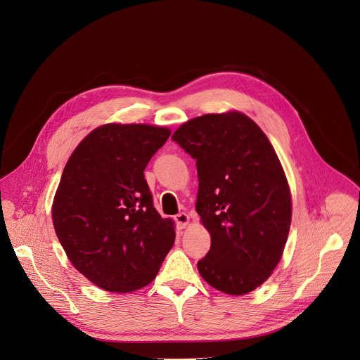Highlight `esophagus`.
<instances>
[{
	"mask_svg": "<svg viewBox=\"0 0 360 360\" xmlns=\"http://www.w3.org/2000/svg\"><path fill=\"white\" fill-rule=\"evenodd\" d=\"M175 221L181 229H184L189 223V215L186 212H179L175 215Z\"/></svg>",
	"mask_w": 360,
	"mask_h": 360,
	"instance_id": "obj_1",
	"label": "esophagus"
}]
</instances>
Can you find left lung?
<instances>
[{
  "instance_id": "left-lung-1",
  "label": "left lung",
  "mask_w": 360,
  "mask_h": 360,
  "mask_svg": "<svg viewBox=\"0 0 360 360\" xmlns=\"http://www.w3.org/2000/svg\"><path fill=\"white\" fill-rule=\"evenodd\" d=\"M172 140L197 160V212L211 234L198 260L215 290L243 295L265 282L281 260L291 226V194L266 134L248 115L205 114Z\"/></svg>"
}]
</instances>
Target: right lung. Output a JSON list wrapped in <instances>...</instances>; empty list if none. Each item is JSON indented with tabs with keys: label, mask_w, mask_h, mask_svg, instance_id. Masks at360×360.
I'll use <instances>...</instances> for the list:
<instances>
[{
	"label": "right lung",
	"mask_w": 360,
	"mask_h": 360,
	"mask_svg": "<svg viewBox=\"0 0 360 360\" xmlns=\"http://www.w3.org/2000/svg\"><path fill=\"white\" fill-rule=\"evenodd\" d=\"M171 131L148 124H105L70 155L52 207L56 236L86 279L110 292H130L158 275L175 243L145 167Z\"/></svg>",
	"instance_id": "1"
}]
</instances>
